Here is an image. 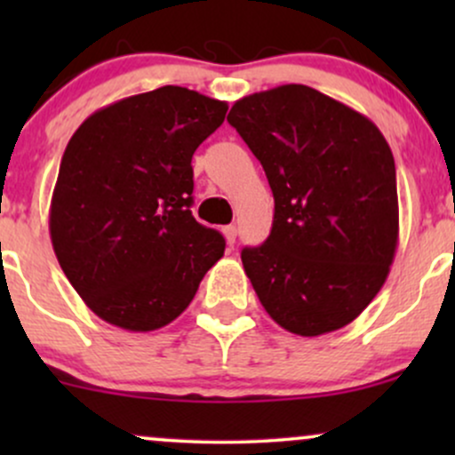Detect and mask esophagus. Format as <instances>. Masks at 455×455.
Here are the masks:
<instances>
[{
	"label": "esophagus",
	"instance_id": "esophagus-1",
	"mask_svg": "<svg viewBox=\"0 0 455 455\" xmlns=\"http://www.w3.org/2000/svg\"><path fill=\"white\" fill-rule=\"evenodd\" d=\"M222 233H224V237H227V243L233 245L235 237H237V227H235V224H228V227L222 228Z\"/></svg>",
	"mask_w": 455,
	"mask_h": 455
}]
</instances>
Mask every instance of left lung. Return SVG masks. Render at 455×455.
<instances>
[{
  "label": "left lung",
  "mask_w": 455,
  "mask_h": 455,
  "mask_svg": "<svg viewBox=\"0 0 455 455\" xmlns=\"http://www.w3.org/2000/svg\"><path fill=\"white\" fill-rule=\"evenodd\" d=\"M227 119L274 192L269 237L242 250L260 304L297 336L348 325L385 284L398 245L387 140L365 115L306 85L245 96Z\"/></svg>",
  "instance_id": "obj_1"
}]
</instances>
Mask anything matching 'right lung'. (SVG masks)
I'll return each instance as SVG.
<instances>
[{"label":"right lung","mask_w":455,"mask_h":455,"mask_svg":"<svg viewBox=\"0 0 455 455\" xmlns=\"http://www.w3.org/2000/svg\"><path fill=\"white\" fill-rule=\"evenodd\" d=\"M227 102L164 85L100 108L64 151L49 231L66 278L115 327L154 331L195 299L224 237L192 216V154Z\"/></svg>","instance_id":"obj_1"}]
</instances>
